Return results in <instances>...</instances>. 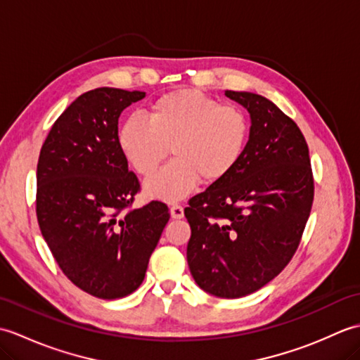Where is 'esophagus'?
I'll return each mask as SVG.
<instances>
[{
  "label": "esophagus",
  "instance_id": "34e87169",
  "mask_svg": "<svg viewBox=\"0 0 360 360\" xmlns=\"http://www.w3.org/2000/svg\"><path fill=\"white\" fill-rule=\"evenodd\" d=\"M170 213H172L173 219H181L182 217H184V209H182V205H179V204H174L170 207Z\"/></svg>",
  "mask_w": 360,
  "mask_h": 360
}]
</instances>
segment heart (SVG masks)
<instances>
[{
	"instance_id": "1",
	"label": "heart",
	"mask_w": 360,
	"mask_h": 360,
	"mask_svg": "<svg viewBox=\"0 0 360 360\" xmlns=\"http://www.w3.org/2000/svg\"><path fill=\"white\" fill-rule=\"evenodd\" d=\"M147 118L128 117L120 127L119 147L133 170L156 172L170 148L173 160L145 182V195L178 201L202 184H217L238 165L250 137L246 111L235 103L195 89H178L150 105Z\"/></svg>"
}]
</instances>
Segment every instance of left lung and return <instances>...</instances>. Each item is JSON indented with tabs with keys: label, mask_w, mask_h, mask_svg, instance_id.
<instances>
[{
	"label": "left lung",
	"mask_w": 360,
	"mask_h": 360,
	"mask_svg": "<svg viewBox=\"0 0 360 360\" xmlns=\"http://www.w3.org/2000/svg\"><path fill=\"white\" fill-rule=\"evenodd\" d=\"M250 114L246 151L226 179L184 209L192 229L187 262L198 286L223 298L255 292L285 269L314 201L308 143L266 97L226 91Z\"/></svg>",
	"instance_id": "1"
}]
</instances>
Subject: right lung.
I'll list each match as a JSON object with an SVG mask.
<instances>
[{"mask_svg":"<svg viewBox=\"0 0 360 360\" xmlns=\"http://www.w3.org/2000/svg\"><path fill=\"white\" fill-rule=\"evenodd\" d=\"M142 91L97 88L53 122L37 165V219L63 274L85 292L114 300L141 286L170 219L151 201L133 209L141 184L119 147V116Z\"/></svg>","mask_w":360,"mask_h":360,"instance_id":"obj_1","label":"right lung"}]
</instances>
